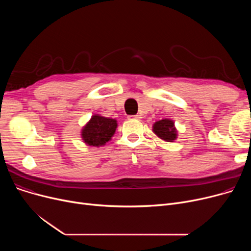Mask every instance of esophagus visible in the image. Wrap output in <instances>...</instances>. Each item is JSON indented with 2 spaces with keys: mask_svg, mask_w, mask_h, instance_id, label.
<instances>
[{
  "mask_svg": "<svg viewBox=\"0 0 251 251\" xmlns=\"http://www.w3.org/2000/svg\"><path fill=\"white\" fill-rule=\"evenodd\" d=\"M141 117L139 115H134V116H129L128 119L129 120H139Z\"/></svg>",
  "mask_w": 251,
  "mask_h": 251,
  "instance_id": "esophagus-1",
  "label": "esophagus"
}]
</instances>
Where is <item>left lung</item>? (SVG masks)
Instances as JSON below:
<instances>
[{
	"mask_svg": "<svg viewBox=\"0 0 251 251\" xmlns=\"http://www.w3.org/2000/svg\"><path fill=\"white\" fill-rule=\"evenodd\" d=\"M152 131L157 137L167 142H174L178 136L175 123L171 119H162L156 121L152 125Z\"/></svg>",
	"mask_w": 251,
	"mask_h": 251,
	"instance_id": "left-lung-1",
	"label": "left lung"
}]
</instances>
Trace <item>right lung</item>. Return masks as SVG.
Listing matches in <instances>:
<instances>
[{
	"instance_id": "1",
	"label": "right lung",
	"mask_w": 251,
	"mask_h": 251,
	"mask_svg": "<svg viewBox=\"0 0 251 251\" xmlns=\"http://www.w3.org/2000/svg\"><path fill=\"white\" fill-rule=\"evenodd\" d=\"M117 120L99 114L91 116L81 130V138L89 147H102L110 141L116 132Z\"/></svg>"
}]
</instances>
